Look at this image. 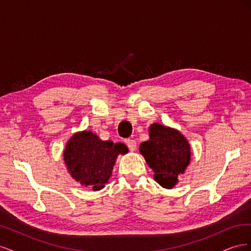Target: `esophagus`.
Instances as JSON below:
<instances>
[{"instance_id":"obj_1","label":"esophagus","mask_w":251,"mask_h":251,"mask_svg":"<svg viewBox=\"0 0 251 251\" xmlns=\"http://www.w3.org/2000/svg\"><path fill=\"white\" fill-rule=\"evenodd\" d=\"M126 147L128 148V150L132 151H135L136 147H137V143H136V141L134 139H126Z\"/></svg>"}]
</instances>
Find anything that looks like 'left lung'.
Instances as JSON below:
<instances>
[{
	"label": "left lung",
	"instance_id": "left-lung-1",
	"mask_svg": "<svg viewBox=\"0 0 251 251\" xmlns=\"http://www.w3.org/2000/svg\"><path fill=\"white\" fill-rule=\"evenodd\" d=\"M149 134L150 139L140 144V153L155 173L158 183L173 188L191 161L189 143L179 131L160 124L151 125Z\"/></svg>",
	"mask_w": 251,
	"mask_h": 251
}]
</instances>
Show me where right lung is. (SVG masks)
<instances>
[{
  "label": "right lung",
  "instance_id": "add662e5",
  "mask_svg": "<svg viewBox=\"0 0 251 251\" xmlns=\"http://www.w3.org/2000/svg\"><path fill=\"white\" fill-rule=\"evenodd\" d=\"M124 143L102 141L91 131L75 133L66 144L64 160L74 180L100 191L108 183L117 156L127 153Z\"/></svg>",
  "mask_w": 251,
  "mask_h": 251
}]
</instances>
